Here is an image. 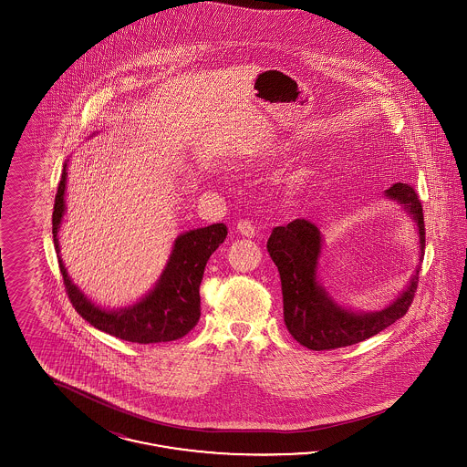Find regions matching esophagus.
<instances>
[{"mask_svg":"<svg viewBox=\"0 0 467 467\" xmlns=\"http://www.w3.org/2000/svg\"><path fill=\"white\" fill-rule=\"evenodd\" d=\"M236 229H238L240 234H244L246 238H254L255 236V225L250 223V221H240L238 225H236Z\"/></svg>","mask_w":467,"mask_h":467,"instance_id":"1","label":"esophagus"}]
</instances>
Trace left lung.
Instances as JSON below:
<instances>
[{
  "label": "left lung",
  "mask_w": 467,
  "mask_h": 467,
  "mask_svg": "<svg viewBox=\"0 0 467 467\" xmlns=\"http://www.w3.org/2000/svg\"><path fill=\"white\" fill-rule=\"evenodd\" d=\"M389 200H396L413 217L419 227L420 261L425 248L422 202L408 183H394L385 191ZM322 250V236L315 223L296 219L273 229L267 240V252L278 267L284 320L292 337L310 350H334L356 345L392 326L410 310L417 285L419 269L408 287L385 310L362 313L339 306L317 280V266Z\"/></svg>",
  "instance_id": "left-lung-1"
}]
</instances>
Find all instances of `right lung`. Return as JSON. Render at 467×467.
<instances>
[{
  "label": "right lung",
  "instance_id": "obj_1",
  "mask_svg": "<svg viewBox=\"0 0 467 467\" xmlns=\"http://www.w3.org/2000/svg\"><path fill=\"white\" fill-rule=\"evenodd\" d=\"M67 164L54 201L52 234L54 246L59 254L57 233L65 215V191H67ZM227 236L223 223L192 229L180 234L170 261L164 267L156 287L145 297L128 308L103 310L88 299L67 276V267L59 257V267L65 280V289L73 308L86 318L90 326L103 333L131 343H164L175 341L191 333L201 317L200 285L204 266L210 255L219 248Z\"/></svg>",
  "mask_w": 467,
  "mask_h": 467
}]
</instances>
